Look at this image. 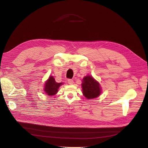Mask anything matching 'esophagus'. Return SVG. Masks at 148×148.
<instances>
[{
  "instance_id": "1",
  "label": "esophagus",
  "mask_w": 148,
  "mask_h": 148,
  "mask_svg": "<svg viewBox=\"0 0 148 148\" xmlns=\"http://www.w3.org/2000/svg\"><path fill=\"white\" fill-rule=\"evenodd\" d=\"M68 83L69 84H70V85H73V84H74V81L71 79H68Z\"/></svg>"
}]
</instances>
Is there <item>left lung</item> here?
Masks as SVG:
<instances>
[{
    "label": "left lung",
    "mask_w": 148,
    "mask_h": 148,
    "mask_svg": "<svg viewBox=\"0 0 148 148\" xmlns=\"http://www.w3.org/2000/svg\"><path fill=\"white\" fill-rule=\"evenodd\" d=\"M81 85L82 94L88 99L97 98L101 92L99 82L91 75L84 77Z\"/></svg>",
    "instance_id": "8db88e82"
}]
</instances>
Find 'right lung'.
<instances>
[{
    "label": "right lung",
    "mask_w": 148,
    "mask_h": 148,
    "mask_svg": "<svg viewBox=\"0 0 148 148\" xmlns=\"http://www.w3.org/2000/svg\"><path fill=\"white\" fill-rule=\"evenodd\" d=\"M62 84V82H57L53 76H50L47 81H46L45 82L44 91L46 94L49 95V96L54 95L57 93L58 89Z\"/></svg>",
    "instance_id": "right-lung-1"
}]
</instances>
